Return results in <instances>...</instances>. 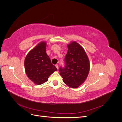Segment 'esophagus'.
Returning a JSON list of instances; mask_svg holds the SVG:
<instances>
[{
	"instance_id": "obj_1",
	"label": "esophagus",
	"mask_w": 122,
	"mask_h": 122,
	"mask_svg": "<svg viewBox=\"0 0 122 122\" xmlns=\"http://www.w3.org/2000/svg\"><path fill=\"white\" fill-rule=\"evenodd\" d=\"M55 67H56V68L58 69V65H57V64H56V65H55Z\"/></svg>"
}]
</instances>
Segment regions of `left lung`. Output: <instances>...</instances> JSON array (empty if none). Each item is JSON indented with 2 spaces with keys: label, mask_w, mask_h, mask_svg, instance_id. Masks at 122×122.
Segmentation results:
<instances>
[{
  "label": "left lung",
  "mask_w": 122,
  "mask_h": 122,
  "mask_svg": "<svg viewBox=\"0 0 122 122\" xmlns=\"http://www.w3.org/2000/svg\"><path fill=\"white\" fill-rule=\"evenodd\" d=\"M64 61L65 67L59 69L63 82L72 88H77L86 79L90 64L86 52L81 46L73 41L68 45Z\"/></svg>",
  "instance_id": "8db88e82"
}]
</instances>
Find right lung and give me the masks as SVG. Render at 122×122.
<instances>
[{
	"label": "right lung",
	"instance_id": "add662e5",
	"mask_svg": "<svg viewBox=\"0 0 122 122\" xmlns=\"http://www.w3.org/2000/svg\"><path fill=\"white\" fill-rule=\"evenodd\" d=\"M25 72L28 78L37 85L46 82L51 74L56 71L46 53V43L41 42L26 55L24 61Z\"/></svg>",
	"mask_w": 122,
	"mask_h": 122
}]
</instances>
